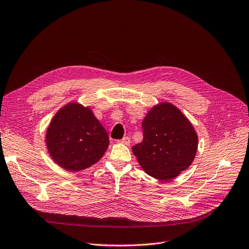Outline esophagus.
I'll list each match as a JSON object with an SVG mask.
<instances>
[{
	"label": "esophagus",
	"mask_w": 249,
	"mask_h": 249,
	"mask_svg": "<svg viewBox=\"0 0 249 249\" xmlns=\"http://www.w3.org/2000/svg\"><path fill=\"white\" fill-rule=\"evenodd\" d=\"M119 142H121V143L126 144V145H129V144H130V138L125 136V137H123L121 140H119Z\"/></svg>",
	"instance_id": "esophagus-1"
}]
</instances>
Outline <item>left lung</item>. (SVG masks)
Listing matches in <instances>:
<instances>
[{"mask_svg":"<svg viewBox=\"0 0 249 249\" xmlns=\"http://www.w3.org/2000/svg\"><path fill=\"white\" fill-rule=\"evenodd\" d=\"M143 140L132 146L146 174L168 181L186 170L196 158L198 137L177 107L160 103L151 107L142 121Z\"/></svg>","mask_w":249,"mask_h":249,"instance_id":"left-lung-1","label":"left lung"}]
</instances>
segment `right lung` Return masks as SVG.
<instances>
[{
    "mask_svg": "<svg viewBox=\"0 0 249 249\" xmlns=\"http://www.w3.org/2000/svg\"><path fill=\"white\" fill-rule=\"evenodd\" d=\"M110 140L90 107L69 103L52 119L46 144L53 160L63 169L78 172L89 168L106 153Z\"/></svg>",
    "mask_w": 249,
    "mask_h": 249,
    "instance_id": "add662e5",
    "label": "right lung"
}]
</instances>
